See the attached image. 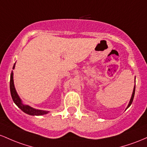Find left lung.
<instances>
[{
	"label": "left lung",
	"instance_id": "obj_1",
	"mask_svg": "<svg viewBox=\"0 0 147 147\" xmlns=\"http://www.w3.org/2000/svg\"><path fill=\"white\" fill-rule=\"evenodd\" d=\"M135 91H136V86H134V88H133V94H132V96H131V100H130L129 103H128V106H127V108H129V107L131 106V105L132 104V103H133V98H134V96H135ZM127 108H126V109H127Z\"/></svg>",
	"mask_w": 147,
	"mask_h": 147
}]
</instances>
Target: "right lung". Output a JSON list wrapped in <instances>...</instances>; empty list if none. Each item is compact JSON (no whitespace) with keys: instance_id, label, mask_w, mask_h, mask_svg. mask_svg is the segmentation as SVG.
<instances>
[{"instance_id":"obj_1","label":"right lung","mask_w":147,"mask_h":147,"mask_svg":"<svg viewBox=\"0 0 147 147\" xmlns=\"http://www.w3.org/2000/svg\"><path fill=\"white\" fill-rule=\"evenodd\" d=\"M15 67V64L14 65L13 67V69ZM9 87H10V92H11V98H12L13 101L14 102V103L19 107L20 109L22 110L23 112H24L25 113L28 114L30 115H46L49 113V111H46V110H36L34 108H32V107L29 106L28 105H24V103L21 101V98H19V95H18L17 92H16L15 87H14V80H13V72L11 73L10 76V84H9Z\"/></svg>"}]
</instances>
